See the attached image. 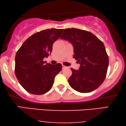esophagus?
<instances>
[{
  "instance_id": "34e87169",
  "label": "esophagus",
  "mask_w": 126,
  "mask_h": 126,
  "mask_svg": "<svg viewBox=\"0 0 126 126\" xmlns=\"http://www.w3.org/2000/svg\"><path fill=\"white\" fill-rule=\"evenodd\" d=\"M62 66H63V69H66V68H67L66 66H65V65H62Z\"/></svg>"
}]
</instances>
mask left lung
<instances>
[{
	"instance_id": "8db88e82",
	"label": "left lung",
	"mask_w": 126,
	"mask_h": 126,
	"mask_svg": "<svg viewBox=\"0 0 126 126\" xmlns=\"http://www.w3.org/2000/svg\"><path fill=\"white\" fill-rule=\"evenodd\" d=\"M60 38L72 43L73 58L80 65L79 70L71 68V87L83 93L95 90L105 80L109 65L104 43L91 32L76 28L65 29Z\"/></svg>"
}]
</instances>
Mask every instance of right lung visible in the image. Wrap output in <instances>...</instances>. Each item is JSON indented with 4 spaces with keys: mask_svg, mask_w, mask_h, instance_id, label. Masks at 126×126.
<instances>
[{
    "mask_svg": "<svg viewBox=\"0 0 126 126\" xmlns=\"http://www.w3.org/2000/svg\"><path fill=\"white\" fill-rule=\"evenodd\" d=\"M63 29H47L28 38L16 54L15 74L22 87L31 94L40 95L53 86L55 76L62 70L61 63H46L43 58L51 53L53 45Z\"/></svg>",
    "mask_w": 126,
    "mask_h": 126,
    "instance_id": "1",
    "label": "right lung"
}]
</instances>
